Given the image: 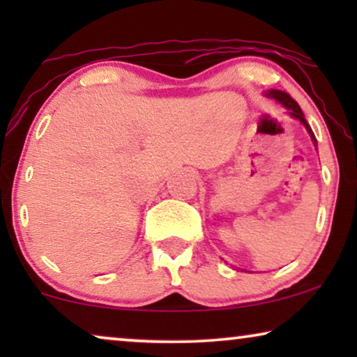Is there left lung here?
<instances>
[{
	"mask_svg": "<svg viewBox=\"0 0 357 357\" xmlns=\"http://www.w3.org/2000/svg\"><path fill=\"white\" fill-rule=\"evenodd\" d=\"M265 96L271 97V99H275V100L280 102L281 105H284L286 109L289 110V115L292 116V119H297V120L301 121L302 125L305 126L307 131H309V135H310L312 141H314V144L317 146V139H315V136H314V133H312V130H310L309 123H307V120L304 119V114H302V110H301L299 104H297V102H296L294 99H292V97H291L289 94H287V92H282V91H278V89H271V91L265 92Z\"/></svg>",
	"mask_w": 357,
	"mask_h": 357,
	"instance_id": "8db88e82",
	"label": "left lung"
}]
</instances>
